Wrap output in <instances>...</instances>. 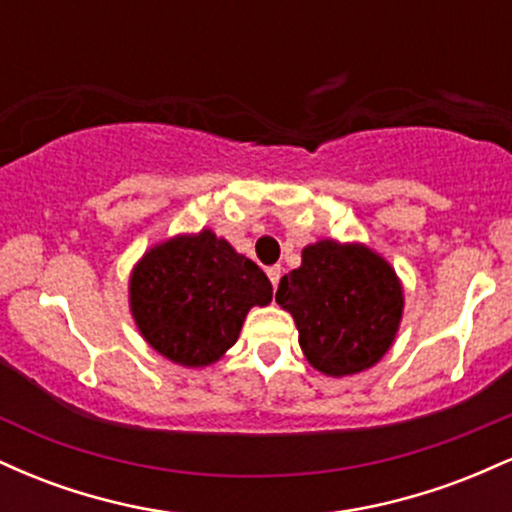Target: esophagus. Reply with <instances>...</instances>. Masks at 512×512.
<instances>
[{"label":"esophagus","instance_id":"obj_1","mask_svg":"<svg viewBox=\"0 0 512 512\" xmlns=\"http://www.w3.org/2000/svg\"><path fill=\"white\" fill-rule=\"evenodd\" d=\"M267 276H269V281H272V286L276 289V286H279V279H281L279 264H274V267H267Z\"/></svg>","mask_w":512,"mask_h":512}]
</instances>
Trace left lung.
I'll use <instances>...</instances> for the list:
<instances>
[{"instance_id": "left-lung-1", "label": "left lung", "mask_w": 512, "mask_h": 512, "mask_svg": "<svg viewBox=\"0 0 512 512\" xmlns=\"http://www.w3.org/2000/svg\"><path fill=\"white\" fill-rule=\"evenodd\" d=\"M276 303L296 320L310 366L342 378L387 354L404 296L395 269L366 245L320 240L303 250L301 267L281 276Z\"/></svg>"}]
</instances>
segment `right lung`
I'll list each match as a JSON object with an SVG mask.
<instances>
[{"label":"right lung","instance_id":"add662e5","mask_svg":"<svg viewBox=\"0 0 512 512\" xmlns=\"http://www.w3.org/2000/svg\"><path fill=\"white\" fill-rule=\"evenodd\" d=\"M272 301L267 274L211 231L156 245L134 267L129 305L161 356L202 368L236 344L252 305Z\"/></svg>","mask_w":512,"mask_h":512}]
</instances>
